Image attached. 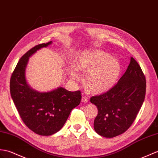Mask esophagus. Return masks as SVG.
Wrapping results in <instances>:
<instances>
[{"mask_svg": "<svg viewBox=\"0 0 158 158\" xmlns=\"http://www.w3.org/2000/svg\"><path fill=\"white\" fill-rule=\"evenodd\" d=\"M81 101L83 102V103H87V102H88V101H89V99H88V98H87L86 96H83L81 98Z\"/></svg>", "mask_w": 158, "mask_h": 158, "instance_id": "1", "label": "esophagus"}]
</instances>
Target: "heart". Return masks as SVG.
Here are the masks:
<instances>
[{
  "label": "heart",
  "instance_id": "obj_1",
  "mask_svg": "<svg viewBox=\"0 0 158 158\" xmlns=\"http://www.w3.org/2000/svg\"><path fill=\"white\" fill-rule=\"evenodd\" d=\"M76 68L87 73L85 85L91 92L102 94L110 89L117 81L120 73V64L108 53L100 50L83 54L77 59ZM72 77L78 80L79 75L71 71Z\"/></svg>",
  "mask_w": 158,
  "mask_h": 158
}]
</instances>
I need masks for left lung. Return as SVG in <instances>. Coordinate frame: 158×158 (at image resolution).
<instances>
[{
  "label": "left lung",
  "instance_id": "left-lung-1",
  "mask_svg": "<svg viewBox=\"0 0 158 158\" xmlns=\"http://www.w3.org/2000/svg\"><path fill=\"white\" fill-rule=\"evenodd\" d=\"M145 92L144 73L131 57L129 67L118 83L106 92L90 98L98 110L94 123L96 133L107 138L124 133L136 118Z\"/></svg>",
  "mask_w": 158,
  "mask_h": 158
}]
</instances>
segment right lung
<instances>
[{
    "label": "right lung",
    "instance_id": "obj_1",
    "mask_svg": "<svg viewBox=\"0 0 158 158\" xmlns=\"http://www.w3.org/2000/svg\"><path fill=\"white\" fill-rule=\"evenodd\" d=\"M52 42L40 44L22 56L10 80V96L24 124L35 133L48 136L57 133L67 121L72 110L81 100L79 90L70 91L62 87L40 93L28 85L25 71L29 57Z\"/></svg>",
    "mask_w": 158,
    "mask_h": 158
}]
</instances>
